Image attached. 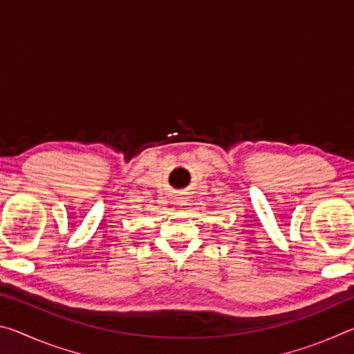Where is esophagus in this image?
Returning a JSON list of instances; mask_svg holds the SVG:
<instances>
[{
  "instance_id": "esophagus-1",
  "label": "esophagus",
  "mask_w": 354,
  "mask_h": 354,
  "mask_svg": "<svg viewBox=\"0 0 354 354\" xmlns=\"http://www.w3.org/2000/svg\"><path fill=\"white\" fill-rule=\"evenodd\" d=\"M187 205H189V200L185 198V196H179V198H178V206L181 207V209H185V206H187Z\"/></svg>"
}]
</instances>
